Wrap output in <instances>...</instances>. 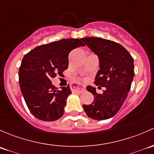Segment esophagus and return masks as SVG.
I'll use <instances>...</instances> for the list:
<instances>
[{
    "label": "esophagus",
    "mask_w": 154,
    "mask_h": 154,
    "mask_svg": "<svg viewBox=\"0 0 154 154\" xmlns=\"http://www.w3.org/2000/svg\"><path fill=\"white\" fill-rule=\"evenodd\" d=\"M72 90L75 92H79V93H83L84 91H85V88H82V87H79V86H76L74 87Z\"/></svg>",
    "instance_id": "obj_1"
}]
</instances>
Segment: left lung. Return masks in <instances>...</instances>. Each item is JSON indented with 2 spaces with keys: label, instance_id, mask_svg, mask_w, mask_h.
Here are the masks:
<instances>
[{
  "label": "left lung",
  "instance_id": "left-lung-1",
  "mask_svg": "<svg viewBox=\"0 0 154 154\" xmlns=\"http://www.w3.org/2000/svg\"><path fill=\"white\" fill-rule=\"evenodd\" d=\"M82 41L99 56L100 69L94 83L105 88L99 94L93 87H87L94 100L90 104H83L84 110L94 120L107 119L118 112L131 90L134 58L123 46L112 41L95 37L84 38Z\"/></svg>",
  "mask_w": 154,
  "mask_h": 154
}]
</instances>
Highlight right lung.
<instances>
[{
    "label": "right lung",
    "instance_id": "right-lung-1",
    "mask_svg": "<svg viewBox=\"0 0 154 154\" xmlns=\"http://www.w3.org/2000/svg\"><path fill=\"white\" fill-rule=\"evenodd\" d=\"M82 39H61L38 46L23 56L19 67L20 91L31 113L38 119L52 122L63 116L69 85L58 90L51 79L68 68L70 51L84 47Z\"/></svg>",
    "mask_w": 154,
    "mask_h": 154
}]
</instances>
